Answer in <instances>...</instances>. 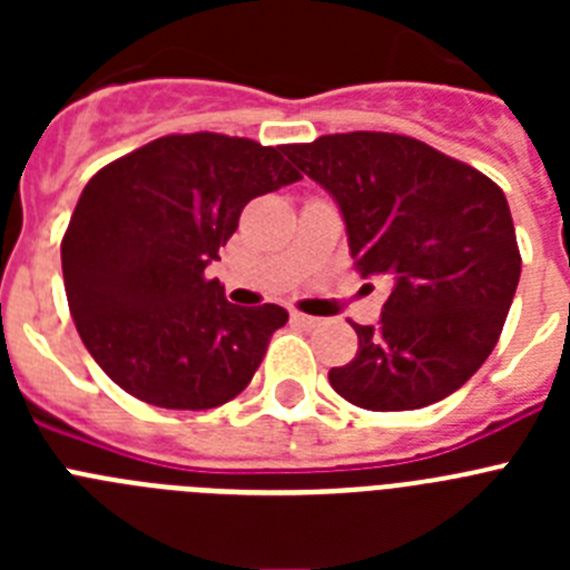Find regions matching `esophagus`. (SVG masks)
Instances as JSON below:
<instances>
[{
	"instance_id": "1",
	"label": "esophagus",
	"mask_w": 570,
	"mask_h": 570,
	"mask_svg": "<svg viewBox=\"0 0 570 570\" xmlns=\"http://www.w3.org/2000/svg\"><path fill=\"white\" fill-rule=\"evenodd\" d=\"M291 322L294 325H299V328H320V320L316 316H308V314H299V311H291Z\"/></svg>"
}]
</instances>
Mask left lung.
<instances>
[{
	"label": "left lung",
	"instance_id": "left-lung-1",
	"mask_svg": "<svg viewBox=\"0 0 570 570\" xmlns=\"http://www.w3.org/2000/svg\"><path fill=\"white\" fill-rule=\"evenodd\" d=\"M285 156L334 196L365 279L391 285L356 356L331 367L336 394L367 411H414L465 385L491 356L522 259L500 185L400 134L320 136Z\"/></svg>",
	"mask_w": 570,
	"mask_h": 570
}]
</instances>
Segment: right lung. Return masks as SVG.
I'll use <instances>...</instances> for the list:
<instances>
[{
	"mask_svg": "<svg viewBox=\"0 0 570 570\" xmlns=\"http://www.w3.org/2000/svg\"><path fill=\"white\" fill-rule=\"evenodd\" d=\"M285 145L174 134L105 165L62 239L70 316L105 374L136 400L205 411L256 374L279 305L239 308L205 268L254 196L302 179Z\"/></svg>",
	"mask_w": 570,
	"mask_h": 570,
	"instance_id": "add662e5",
	"label": "right lung"
}]
</instances>
